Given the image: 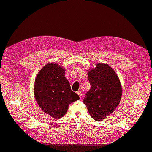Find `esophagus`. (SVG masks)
<instances>
[{
  "label": "esophagus",
  "instance_id": "obj_1",
  "mask_svg": "<svg viewBox=\"0 0 152 152\" xmlns=\"http://www.w3.org/2000/svg\"><path fill=\"white\" fill-rule=\"evenodd\" d=\"M77 94L79 95V97H80V98L81 99V98H82V97H83V95H82V94L81 93V92H80V91H78V92H77Z\"/></svg>",
  "mask_w": 152,
  "mask_h": 152
}]
</instances>
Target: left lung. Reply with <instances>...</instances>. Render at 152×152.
Segmentation results:
<instances>
[{"label": "left lung", "mask_w": 152, "mask_h": 152, "mask_svg": "<svg viewBox=\"0 0 152 152\" xmlns=\"http://www.w3.org/2000/svg\"><path fill=\"white\" fill-rule=\"evenodd\" d=\"M91 89L83 103L95 121H102L112 113L122 96V86L113 69L106 63H97L88 71Z\"/></svg>", "instance_id": "left-lung-1"}]
</instances>
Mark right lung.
Here are the masks:
<instances>
[{
    "instance_id": "1",
    "label": "right lung",
    "mask_w": 152,
    "mask_h": 152,
    "mask_svg": "<svg viewBox=\"0 0 152 152\" xmlns=\"http://www.w3.org/2000/svg\"><path fill=\"white\" fill-rule=\"evenodd\" d=\"M65 70L57 64L47 63L38 73L34 83L35 99L44 112L55 119L65 115L69 105L79 99L71 89Z\"/></svg>"
}]
</instances>
